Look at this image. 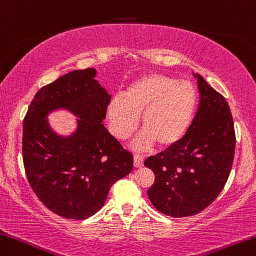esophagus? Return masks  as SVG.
I'll list each match as a JSON object with an SVG mask.
<instances>
[{
  "label": "esophagus",
  "instance_id": "34e87169",
  "mask_svg": "<svg viewBox=\"0 0 256 256\" xmlns=\"http://www.w3.org/2000/svg\"><path fill=\"white\" fill-rule=\"evenodd\" d=\"M144 164V156H140V154H135L134 156V166L136 168H140L143 167Z\"/></svg>",
  "mask_w": 256,
  "mask_h": 256
}]
</instances>
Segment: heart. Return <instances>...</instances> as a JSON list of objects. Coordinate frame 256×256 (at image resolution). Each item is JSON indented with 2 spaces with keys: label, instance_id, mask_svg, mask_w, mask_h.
<instances>
[{
  "label": "heart",
  "instance_id": "1",
  "mask_svg": "<svg viewBox=\"0 0 256 256\" xmlns=\"http://www.w3.org/2000/svg\"><path fill=\"white\" fill-rule=\"evenodd\" d=\"M196 105V92L190 82L161 73H148L136 78L126 96L112 98L108 105L111 132L116 138L126 140L138 124L142 115L144 128L134 142L137 148L158 143L166 148L175 144L188 132Z\"/></svg>",
  "mask_w": 256,
  "mask_h": 256
}]
</instances>
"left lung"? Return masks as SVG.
<instances>
[{
  "mask_svg": "<svg viewBox=\"0 0 256 256\" xmlns=\"http://www.w3.org/2000/svg\"><path fill=\"white\" fill-rule=\"evenodd\" d=\"M192 74L200 92L194 121L178 142L144 161L156 175L148 199L172 218L198 214L210 206L226 186L234 156V120L226 98L200 74Z\"/></svg>",
  "mask_w": 256,
  "mask_h": 256,
  "instance_id": "obj_1",
  "label": "left lung"
}]
</instances>
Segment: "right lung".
Masks as SVG:
<instances>
[{"label":"right lung","mask_w":256,"mask_h":256,"mask_svg":"<svg viewBox=\"0 0 256 256\" xmlns=\"http://www.w3.org/2000/svg\"><path fill=\"white\" fill-rule=\"evenodd\" d=\"M95 68L72 70L41 88L24 119L22 159L35 194L54 214L86 220L104 206L118 180L132 170V154L103 124L111 95ZM76 116L74 130H54L48 116Z\"/></svg>","instance_id":"add662e5"}]
</instances>
